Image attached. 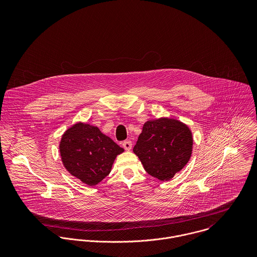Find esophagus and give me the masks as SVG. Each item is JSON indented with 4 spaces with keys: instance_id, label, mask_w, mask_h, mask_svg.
Masks as SVG:
<instances>
[{
    "instance_id": "1",
    "label": "esophagus",
    "mask_w": 257,
    "mask_h": 257,
    "mask_svg": "<svg viewBox=\"0 0 257 257\" xmlns=\"http://www.w3.org/2000/svg\"><path fill=\"white\" fill-rule=\"evenodd\" d=\"M132 147H133V144H132L131 141H124V142L122 143V147H123L125 150H127V151L132 149Z\"/></svg>"
}]
</instances>
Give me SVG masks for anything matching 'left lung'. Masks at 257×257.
I'll return each instance as SVG.
<instances>
[{"instance_id":"left-lung-1","label":"left lung","mask_w":257,"mask_h":257,"mask_svg":"<svg viewBox=\"0 0 257 257\" xmlns=\"http://www.w3.org/2000/svg\"><path fill=\"white\" fill-rule=\"evenodd\" d=\"M192 148V133L185 123L160 117L144 124L134 152L149 175L168 181L188 163Z\"/></svg>"}]
</instances>
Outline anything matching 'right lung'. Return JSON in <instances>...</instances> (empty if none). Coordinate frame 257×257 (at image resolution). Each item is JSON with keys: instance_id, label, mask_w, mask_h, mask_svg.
I'll list each match as a JSON object with an SVG mask.
<instances>
[{"instance_id": "add662e5", "label": "right lung", "mask_w": 257, "mask_h": 257, "mask_svg": "<svg viewBox=\"0 0 257 257\" xmlns=\"http://www.w3.org/2000/svg\"><path fill=\"white\" fill-rule=\"evenodd\" d=\"M59 150L67 171L89 186L108 176L116 155L123 152L97 126L84 122L75 123L63 134Z\"/></svg>"}]
</instances>
